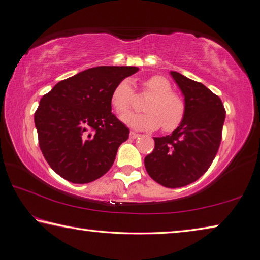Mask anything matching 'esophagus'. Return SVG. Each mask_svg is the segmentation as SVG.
Segmentation results:
<instances>
[{
	"mask_svg": "<svg viewBox=\"0 0 260 260\" xmlns=\"http://www.w3.org/2000/svg\"><path fill=\"white\" fill-rule=\"evenodd\" d=\"M139 136H140V134L135 133V132H131V133H129V138L131 139H138Z\"/></svg>",
	"mask_w": 260,
	"mask_h": 260,
	"instance_id": "34e87169",
	"label": "esophagus"
}]
</instances>
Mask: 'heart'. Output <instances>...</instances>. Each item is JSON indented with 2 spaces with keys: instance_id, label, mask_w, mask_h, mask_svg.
Instances as JSON below:
<instances>
[{
  "instance_id": "1",
  "label": "heart",
  "mask_w": 260,
  "mask_h": 260,
  "mask_svg": "<svg viewBox=\"0 0 260 260\" xmlns=\"http://www.w3.org/2000/svg\"><path fill=\"white\" fill-rule=\"evenodd\" d=\"M142 91L151 95L145 102L143 114H129L122 121L135 129L154 131L162 127L165 132H172L181 125L185 117V103L167 78L154 75L142 82ZM134 92L128 79H122L112 89L110 103L119 116H124L133 105Z\"/></svg>"
}]
</instances>
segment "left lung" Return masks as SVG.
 I'll use <instances>...</instances> for the list:
<instances>
[{
	"label": "left lung",
	"mask_w": 260,
	"mask_h": 260,
	"mask_svg": "<svg viewBox=\"0 0 260 260\" xmlns=\"http://www.w3.org/2000/svg\"><path fill=\"white\" fill-rule=\"evenodd\" d=\"M185 103V117L171 135L154 139L144 158L151 178L175 188L196 182L210 167L220 145L225 120L223 102L204 84L171 72Z\"/></svg>",
	"instance_id": "8db88e82"
}]
</instances>
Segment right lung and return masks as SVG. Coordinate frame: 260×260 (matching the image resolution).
<instances>
[{
    "label": "right lung",
    "instance_id": "add662e5",
    "mask_svg": "<svg viewBox=\"0 0 260 260\" xmlns=\"http://www.w3.org/2000/svg\"><path fill=\"white\" fill-rule=\"evenodd\" d=\"M138 67L101 66L59 82L41 99L34 120L42 153L67 181L85 184L109 171L129 129L111 112L112 89Z\"/></svg>",
    "mask_w": 260,
    "mask_h": 260
}]
</instances>
